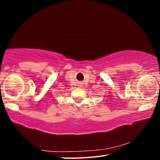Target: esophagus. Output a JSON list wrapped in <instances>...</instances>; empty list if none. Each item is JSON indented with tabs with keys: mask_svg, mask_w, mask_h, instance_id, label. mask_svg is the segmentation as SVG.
<instances>
[{
	"mask_svg": "<svg viewBox=\"0 0 160 160\" xmlns=\"http://www.w3.org/2000/svg\"><path fill=\"white\" fill-rule=\"evenodd\" d=\"M82 84H82V82H80V85H78V86H80V87H82Z\"/></svg>",
	"mask_w": 160,
	"mask_h": 160,
	"instance_id": "esophagus-1",
	"label": "esophagus"
}]
</instances>
